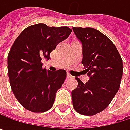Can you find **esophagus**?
Masks as SVG:
<instances>
[{
    "mask_svg": "<svg viewBox=\"0 0 130 130\" xmlns=\"http://www.w3.org/2000/svg\"><path fill=\"white\" fill-rule=\"evenodd\" d=\"M67 78H72V76L69 73H67Z\"/></svg>",
    "mask_w": 130,
    "mask_h": 130,
    "instance_id": "esophagus-1",
    "label": "esophagus"
}]
</instances>
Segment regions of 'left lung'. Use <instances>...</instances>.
I'll list each match as a JSON object with an SVG mask.
<instances>
[{"instance_id": "left-lung-1", "label": "left lung", "mask_w": 130, "mask_h": 130, "mask_svg": "<svg viewBox=\"0 0 130 130\" xmlns=\"http://www.w3.org/2000/svg\"><path fill=\"white\" fill-rule=\"evenodd\" d=\"M82 44V64L90 80L84 84L78 78V87L72 92L74 109L80 114L95 115L112 101L123 76V60L113 42L91 27H73Z\"/></svg>"}]
</instances>
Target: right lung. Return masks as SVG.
<instances>
[{
	"label": "right lung",
	"instance_id": "1",
	"mask_svg": "<svg viewBox=\"0 0 130 130\" xmlns=\"http://www.w3.org/2000/svg\"><path fill=\"white\" fill-rule=\"evenodd\" d=\"M68 26H48L44 23L29 26L14 41L7 57L10 87L19 103L33 113H43L53 105L57 91L66 78V72L47 71L42 58L71 34Z\"/></svg>",
	"mask_w": 130,
	"mask_h": 130
}]
</instances>
